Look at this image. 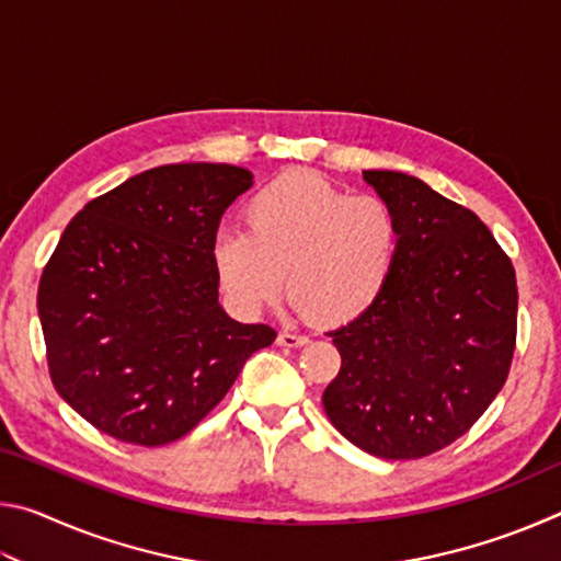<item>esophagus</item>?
<instances>
[{"label":"esophagus","instance_id":"obj_1","mask_svg":"<svg viewBox=\"0 0 561 561\" xmlns=\"http://www.w3.org/2000/svg\"><path fill=\"white\" fill-rule=\"evenodd\" d=\"M277 344H279V346H289V348H294V346H304V344H309V336H304V334H294V331H279Z\"/></svg>","mask_w":561,"mask_h":561}]
</instances>
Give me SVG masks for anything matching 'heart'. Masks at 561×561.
<instances>
[{
  "label": "heart",
  "instance_id": "1",
  "mask_svg": "<svg viewBox=\"0 0 561 561\" xmlns=\"http://www.w3.org/2000/svg\"><path fill=\"white\" fill-rule=\"evenodd\" d=\"M247 230L213 240L227 301L254 314L284 289L294 309L346 324L383 297L401 254V225L381 197L354 195L309 170H287L244 203Z\"/></svg>",
  "mask_w": 561,
  "mask_h": 561
}]
</instances>
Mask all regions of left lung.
Masks as SVG:
<instances>
[{
    "mask_svg": "<svg viewBox=\"0 0 561 561\" xmlns=\"http://www.w3.org/2000/svg\"><path fill=\"white\" fill-rule=\"evenodd\" d=\"M393 207L401 254L366 314L329 331L341 354L324 411L386 460L443 450L505 386L517 339L515 267L468 207L396 170H364Z\"/></svg>",
    "mask_w": 561,
    "mask_h": 561,
    "instance_id": "obj_1",
    "label": "left lung"
}]
</instances>
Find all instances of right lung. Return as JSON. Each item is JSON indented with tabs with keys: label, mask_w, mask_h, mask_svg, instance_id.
I'll use <instances>...</instances> for the list:
<instances>
[{
	"label": "right lung",
	"mask_w": 561,
	"mask_h": 561,
	"mask_svg": "<svg viewBox=\"0 0 561 561\" xmlns=\"http://www.w3.org/2000/svg\"><path fill=\"white\" fill-rule=\"evenodd\" d=\"M250 187L237 165H160L66 225L36 304L51 383L93 428L146 448L183 438L277 339L217 301L213 240Z\"/></svg>",
	"instance_id": "obj_1"
}]
</instances>
